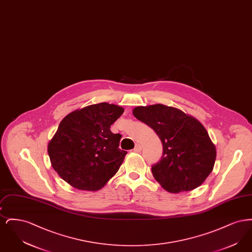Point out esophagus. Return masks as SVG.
Instances as JSON below:
<instances>
[{"label": "esophagus", "instance_id": "1", "mask_svg": "<svg viewBox=\"0 0 252 252\" xmlns=\"http://www.w3.org/2000/svg\"><path fill=\"white\" fill-rule=\"evenodd\" d=\"M142 150V145L140 144H135V147H134V149H133V151L134 152H140Z\"/></svg>", "mask_w": 252, "mask_h": 252}]
</instances>
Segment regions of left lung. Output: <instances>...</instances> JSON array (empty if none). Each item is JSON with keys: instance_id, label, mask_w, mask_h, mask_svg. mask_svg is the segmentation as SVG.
<instances>
[{"instance_id": "8db88e82", "label": "left lung", "mask_w": 252, "mask_h": 252, "mask_svg": "<svg viewBox=\"0 0 252 252\" xmlns=\"http://www.w3.org/2000/svg\"><path fill=\"white\" fill-rule=\"evenodd\" d=\"M156 132L163 146L161 159L152 166L155 180L167 192L199 187L212 173L216 149L203 125L179 108L156 104L132 110Z\"/></svg>"}]
</instances>
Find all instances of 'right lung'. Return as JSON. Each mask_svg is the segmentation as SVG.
Wrapping results in <instances>:
<instances>
[{
	"label": "right lung",
	"instance_id": "obj_1",
	"mask_svg": "<svg viewBox=\"0 0 252 252\" xmlns=\"http://www.w3.org/2000/svg\"><path fill=\"white\" fill-rule=\"evenodd\" d=\"M124 110L105 102L75 109L62 119L48 143L51 164L62 180L95 192L118 172L126 151L119 148L120 134L109 128Z\"/></svg>",
	"mask_w": 252,
	"mask_h": 252
}]
</instances>
